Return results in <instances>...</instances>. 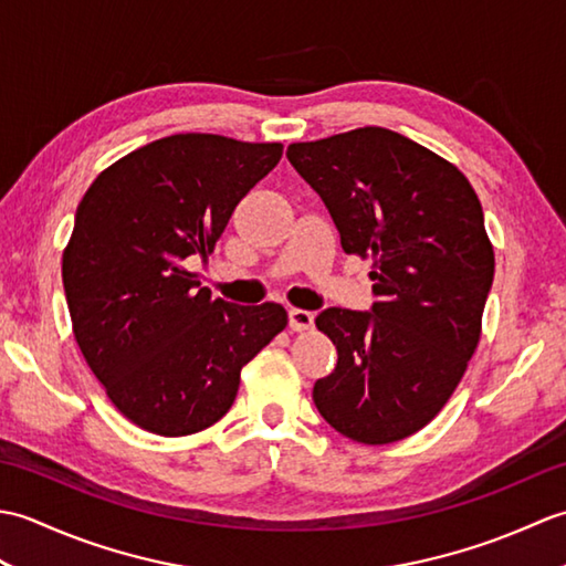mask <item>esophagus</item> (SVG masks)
<instances>
[{
  "instance_id": "obj_1",
  "label": "esophagus",
  "mask_w": 566,
  "mask_h": 566,
  "mask_svg": "<svg viewBox=\"0 0 566 566\" xmlns=\"http://www.w3.org/2000/svg\"><path fill=\"white\" fill-rule=\"evenodd\" d=\"M290 328L296 333H304L314 328V314L304 308H292L290 311Z\"/></svg>"
}]
</instances>
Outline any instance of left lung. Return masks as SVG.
Returning <instances> with one entry per match:
<instances>
[{"mask_svg":"<svg viewBox=\"0 0 566 566\" xmlns=\"http://www.w3.org/2000/svg\"><path fill=\"white\" fill-rule=\"evenodd\" d=\"M347 255L371 258V311L326 308L316 328L338 365L316 381L318 413L355 442L389 444L436 418L482 338L494 245L474 187L396 130L365 126L292 143Z\"/></svg>","mask_w":566,"mask_h":566,"instance_id":"obj_1","label":"left lung"}]
</instances>
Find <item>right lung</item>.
I'll list each match as a JSON object with an SVG mask.
<instances>
[{"instance_id":"1","label":"right lung","mask_w":566,"mask_h":566,"mask_svg":"<svg viewBox=\"0 0 566 566\" xmlns=\"http://www.w3.org/2000/svg\"><path fill=\"white\" fill-rule=\"evenodd\" d=\"M282 143L216 134L153 140L106 167L63 250L72 333L130 423L182 438L233 406L240 369L286 328L284 306L213 298L185 268L207 258Z\"/></svg>"}]
</instances>
